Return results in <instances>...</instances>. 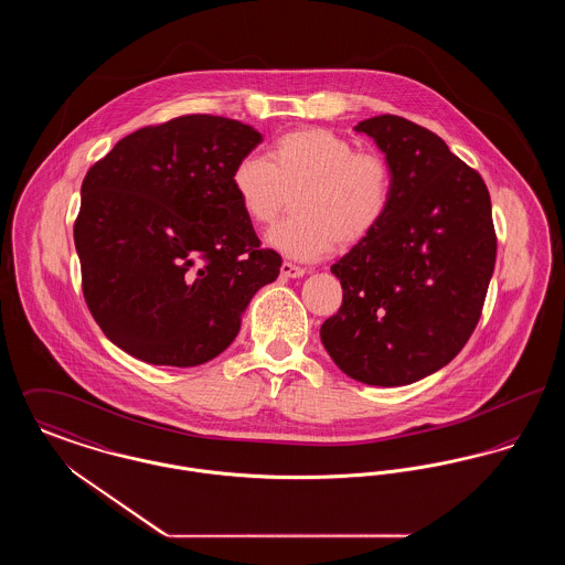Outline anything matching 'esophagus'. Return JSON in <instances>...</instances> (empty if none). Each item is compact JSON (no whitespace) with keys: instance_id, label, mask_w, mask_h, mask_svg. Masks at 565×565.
<instances>
[{"instance_id":"1","label":"esophagus","mask_w":565,"mask_h":565,"mask_svg":"<svg viewBox=\"0 0 565 565\" xmlns=\"http://www.w3.org/2000/svg\"><path fill=\"white\" fill-rule=\"evenodd\" d=\"M281 275L284 277H302L305 275V269L302 267H298V265H295V263H288V260H284L281 263Z\"/></svg>"}]
</instances>
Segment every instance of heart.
<instances>
[{
	"label": "heart",
	"mask_w": 565,
	"mask_h": 565,
	"mask_svg": "<svg viewBox=\"0 0 565 565\" xmlns=\"http://www.w3.org/2000/svg\"><path fill=\"white\" fill-rule=\"evenodd\" d=\"M243 214L267 226L295 192V215L279 222L267 243L295 260H318L337 243L351 247L371 237L392 205V171L376 152L358 150L328 129H298L277 137L267 159L249 154L231 171Z\"/></svg>",
	"instance_id": "b5f03b06"
}]
</instances>
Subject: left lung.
I'll return each instance as SVG.
<instances>
[{
  "mask_svg": "<svg viewBox=\"0 0 565 565\" xmlns=\"http://www.w3.org/2000/svg\"><path fill=\"white\" fill-rule=\"evenodd\" d=\"M392 171V205L330 270L343 305L320 337L351 379L396 387L447 366L475 332L495 267L483 178L428 129L383 114L353 127Z\"/></svg>",
  "mask_w": 565,
  "mask_h": 565,
  "instance_id": "8db88e82",
  "label": "left lung"
}]
</instances>
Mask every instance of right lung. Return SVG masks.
I'll return each mask as SVG.
<instances>
[{
  "instance_id": "right-lung-1",
  "label": "right lung",
  "mask_w": 565,
  "mask_h": 565,
  "mask_svg": "<svg viewBox=\"0 0 565 565\" xmlns=\"http://www.w3.org/2000/svg\"><path fill=\"white\" fill-rule=\"evenodd\" d=\"M260 141L239 120L189 114L122 137L88 169L74 242L84 300L114 345L186 369L235 341L281 267L231 189Z\"/></svg>"
}]
</instances>
